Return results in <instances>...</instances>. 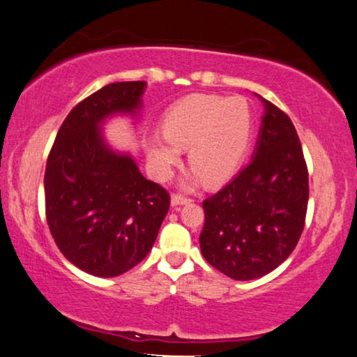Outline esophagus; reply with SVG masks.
Wrapping results in <instances>:
<instances>
[{
  "label": "esophagus",
  "instance_id": "obj_1",
  "mask_svg": "<svg viewBox=\"0 0 357 357\" xmlns=\"http://www.w3.org/2000/svg\"><path fill=\"white\" fill-rule=\"evenodd\" d=\"M184 204H190V199L183 197V195H179V194L172 195V205H173V207H178V205H184Z\"/></svg>",
  "mask_w": 357,
  "mask_h": 357
}]
</instances>
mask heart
I'll use <instances>...</instances> for the list:
<instances>
[{
	"label": "heart",
	"instance_id": "1",
	"mask_svg": "<svg viewBox=\"0 0 357 357\" xmlns=\"http://www.w3.org/2000/svg\"><path fill=\"white\" fill-rule=\"evenodd\" d=\"M163 137L153 135L147 157L160 179L172 174L179 150L188 149L194 179L223 183L243 162L252 135V112L243 97L190 95L173 105L162 121Z\"/></svg>",
	"mask_w": 357,
	"mask_h": 357
}]
</instances>
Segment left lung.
Returning <instances> with one entry per match:
<instances>
[{
  "label": "left lung",
  "mask_w": 357,
  "mask_h": 357,
  "mask_svg": "<svg viewBox=\"0 0 357 357\" xmlns=\"http://www.w3.org/2000/svg\"><path fill=\"white\" fill-rule=\"evenodd\" d=\"M257 97L264 116L252 160L202 202V255L218 272L239 281L264 277L289 257L304 229L309 200L298 132L288 114Z\"/></svg>",
  "instance_id": "left-lung-1"
}]
</instances>
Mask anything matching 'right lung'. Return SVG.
Returning <instances> with one entry per match:
<instances>
[{
	"label": "right lung",
	"mask_w": 357,
	"mask_h": 357,
	"mask_svg": "<svg viewBox=\"0 0 357 357\" xmlns=\"http://www.w3.org/2000/svg\"><path fill=\"white\" fill-rule=\"evenodd\" d=\"M147 82L105 85L64 119L45 169V208L54 243L73 265L95 277H118L150 252L169 208L162 185L134 157L107 142L114 116L139 121Z\"/></svg>",
	"instance_id": "add662e5"
}]
</instances>
